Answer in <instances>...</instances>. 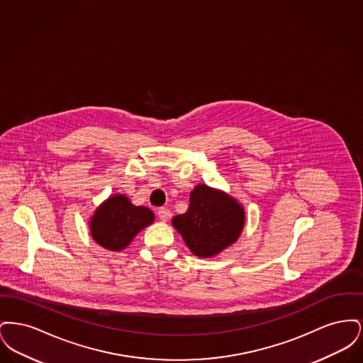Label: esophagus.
<instances>
[{"label": "esophagus", "mask_w": 363, "mask_h": 363, "mask_svg": "<svg viewBox=\"0 0 363 363\" xmlns=\"http://www.w3.org/2000/svg\"><path fill=\"white\" fill-rule=\"evenodd\" d=\"M170 209L167 207L159 208L157 209V216H159V219L162 220V222H167L169 219H170Z\"/></svg>", "instance_id": "esophagus-1"}]
</instances>
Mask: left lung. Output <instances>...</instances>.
Here are the masks:
<instances>
[{
    "label": "left lung",
    "instance_id": "8db88e82",
    "mask_svg": "<svg viewBox=\"0 0 363 363\" xmlns=\"http://www.w3.org/2000/svg\"><path fill=\"white\" fill-rule=\"evenodd\" d=\"M190 252L213 257L238 241L245 227V209L223 190L199 184L190 191L189 208L172 219Z\"/></svg>",
    "mask_w": 363,
    "mask_h": 363
}]
</instances>
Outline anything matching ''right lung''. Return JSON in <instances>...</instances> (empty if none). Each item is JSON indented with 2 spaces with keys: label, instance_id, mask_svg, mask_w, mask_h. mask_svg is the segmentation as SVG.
<instances>
[{
  "label": "right lung",
  "instance_id": "add662e5",
  "mask_svg": "<svg viewBox=\"0 0 363 363\" xmlns=\"http://www.w3.org/2000/svg\"><path fill=\"white\" fill-rule=\"evenodd\" d=\"M154 219L150 208L132 204L125 194H111L95 209L88 225L91 237L98 245L111 252H121Z\"/></svg>",
  "mask_w": 363,
  "mask_h": 363
}]
</instances>
